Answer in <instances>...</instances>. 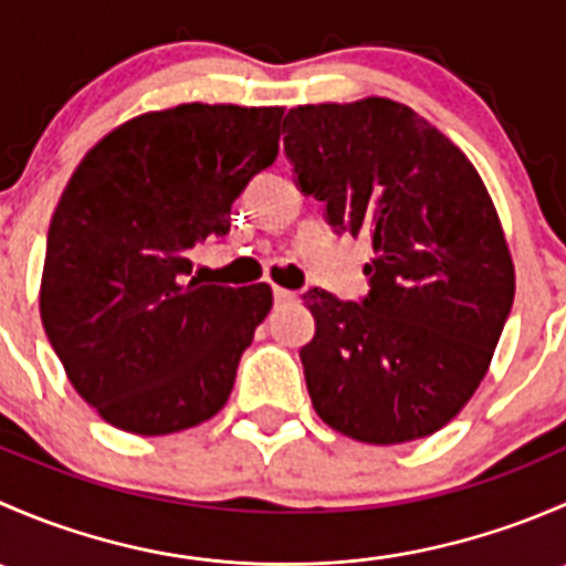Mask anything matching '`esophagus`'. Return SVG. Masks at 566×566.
Instances as JSON below:
<instances>
[{
	"label": "esophagus",
	"instance_id": "1",
	"mask_svg": "<svg viewBox=\"0 0 566 566\" xmlns=\"http://www.w3.org/2000/svg\"><path fill=\"white\" fill-rule=\"evenodd\" d=\"M273 298H276V304H290V301L298 298V293H293V290H284V287H273Z\"/></svg>",
	"mask_w": 566,
	"mask_h": 566
}]
</instances>
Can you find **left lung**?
Segmentation results:
<instances>
[{
  "mask_svg": "<svg viewBox=\"0 0 566 566\" xmlns=\"http://www.w3.org/2000/svg\"><path fill=\"white\" fill-rule=\"evenodd\" d=\"M284 128L301 191L375 254L361 304L304 295L312 405L364 443L432 436L488 375L515 298L499 210L465 153L391 98L290 108Z\"/></svg>",
  "mask_w": 566,
  "mask_h": 566,
  "instance_id": "1",
  "label": "left lung"
}]
</instances>
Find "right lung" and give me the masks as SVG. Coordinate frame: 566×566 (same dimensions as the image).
<instances>
[{
    "instance_id": "obj_1",
    "label": "right lung",
    "mask_w": 566,
    "mask_h": 566,
    "mask_svg": "<svg viewBox=\"0 0 566 566\" xmlns=\"http://www.w3.org/2000/svg\"><path fill=\"white\" fill-rule=\"evenodd\" d=\"M282 106L180 104L125 119L67 180L45 241L40 319L73 389L112 427L169 436L219 413L273 306L265 282L188 279V249L279 156Z\"/></svg>"
}]
</instances>
